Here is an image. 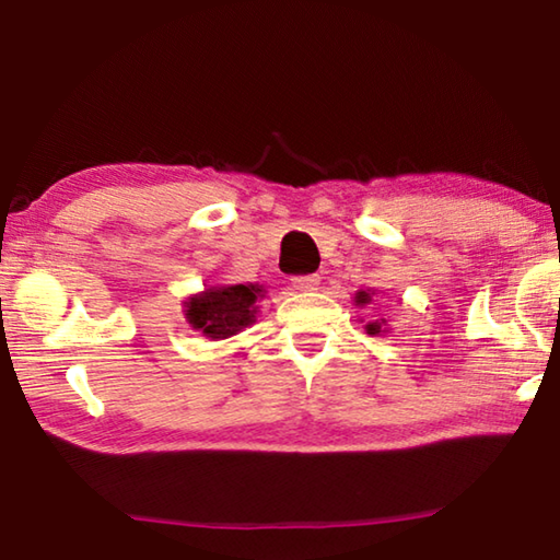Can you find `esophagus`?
Returning <instances> with one entry per match:
<instances>
[{
	"label": "esophagus",
	"mask_w": 560,
	"mask_h": 560,
	"mask_svg": "<svg viewBox=\"0 0 560 560\" xmlns=\"http://www.w3.org/2000/svg\"><path fill=\"white\" fill-rule=\"evenodd\" d=\"M291 283H293V289H299V291H316V287L320 283V277H316V273H306V277H293Z\"/></svg>",
	"instance_id": "34e87169"
}]
</instances>
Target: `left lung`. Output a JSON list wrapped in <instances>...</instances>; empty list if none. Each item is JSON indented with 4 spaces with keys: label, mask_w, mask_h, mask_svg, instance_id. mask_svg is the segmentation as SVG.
Here are the masks:
<instances>
[{
    "label": "left lung",
    "mask_w": 560,
    "mask_h": 560,
    "mask_svg": "<svg viewBox=\"0 0 560 560\" xmlns=\"http://www.w3.org/2000/svg\"><path fill=\"white\" fill-rule=\"evenodd\" d=\"M373 293L375 291H371V289L358 291L355 293V306L363 308V306H368V303H373ZM365 330L371 336H381V334H390V326H387V318H375V320H368Z\"/></svg>",
    "instance_id": "left-lung-1"
}]
</instances>
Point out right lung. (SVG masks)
I'll use <instances>...</instances> for the list:
<instances>
[{
	"mask_svg": "<svg viewBox=\"0 0 560 560\" xmlns=\"http://www.w3.org/2000/svg\"><path fill=\"white\" fill-rule=\"evenodd\" d=\"M264 296L267 289L261 283H217L183 301L185 318L189 328L210 340H224L257 320V303Z\"/></svg>",
	"mask_w": 560,
	"mask_h": 560,
	"instance_id": "add662e5",
	"label": "right lung"
}]
</instances>
